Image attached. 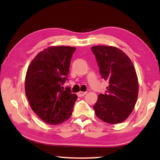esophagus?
<instances>
[{
    "label": "esophagus",
    "instance_id": "1",
    "mask_svg": "<svg viewBox=\"0 0 160 160\" xmlns=\"http://www.w3.org/2000/svg\"><path fill=\"white\" fill-rule=\"evenodd\" d=\"M86 93H87L86 92H78L77 94H78V97H83V96L85 95Z\"/></svg>",
    "mask_w": 160,
    "mask_h": 160
}]
</instances>
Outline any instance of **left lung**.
Wrapping results in <instances>:
<instances>
[{
	"instance_id": "obj_1",
	"label": "left lung",
	"mask_w": 160,
	"mask_h": 160,
	"mask_svg": "<svg viewBox=\"0 0 160 160\" xmlns=\"http://www.w3.org/2000/svg\"><path fill=\"white\" fill-rule=\"evenodd\" d=\"M103 79L109 81L105 94H100L94 112L104 122H123L134 109L138 94V81L131 59L119 48L108 46L91 48Z\"/></svg>"
}]
</instances>
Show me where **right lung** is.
<instances>
[{
	"label": "right lung",
	"instance_id": "1",
	"mask_svg": "<svg viewBox=\"0 0 160 160\" xmlns=\"http://www.w3.org/2000/svg\"><path fill=\"white\" fill-rule=\"evenodd\" d=\"M76 48L50 47L39 52L29 64L25 78V93L32 109L45 123L57 125L68 119L77 99L64 90L70 61Z\"/></svg>",
	"mask_w": 160,
	"mask_h": 160
}]
</instances>
